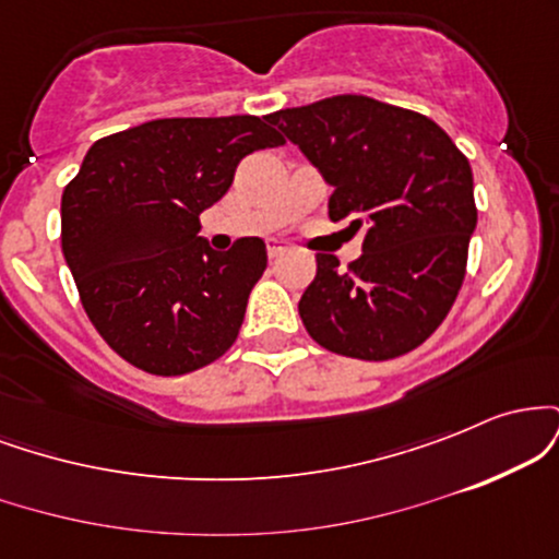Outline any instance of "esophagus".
<instances>
[{
    "instance_id": "esophagus-1",
    "label": "esophagus",
    "mask_w": 559,
    "mask_h": 559,
    "mask_svg": "<svg viewBox=\"0 0 559 559\" xmlns=\"http://www.w3.org/2000/svg\"><path fill=\"white\" fill-rule=\"evenodd\" d=\"M288 252V247L284 241H278V239H267V258L271 260H278L281 254H286Z\"/></svg>"
}]
</instances>
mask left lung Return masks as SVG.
Returning a JSON list of instances; mask_svg holds the SVG:
<instances>
[{
	"mask_svg": "<svg viewBox=\"0 0 559 559\" xmlns=\"http://www.w3.org/2000/svg\"><path fill=\"white\" fill-rule=\"evenodd\" d=\"M333 186L329 215L362 230V254L338 271L318 254L299 318L320 346L357 360H391L439 329L465 278L476 230L473 170L426 115L360 94L271 115Z\"/></svg>",
	"mask_w": 559,
	"mask_h": 559,
	"instance_id": "1",
	"label": "left lung"
}]
</instances>
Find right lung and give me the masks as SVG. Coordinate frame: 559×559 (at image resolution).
<instances>
[{"mask_svg":"<svg viewBox=\"0 0 559 559\" xmlns=\"http://www.w3.org/2000/svg\"><path fill=\"white\" fill-rule=\"evenodd\" d=\"M278 144L254 115L163 118L94 141L62 191V254L88 320L123 360L183 376L236 342L265 241L215 252L199 215L243 157Z\"/></svg>","mask_w":559,"mask_h":559,"instance_id":"right-lung-1","label":"right lung"}]
</instances>
